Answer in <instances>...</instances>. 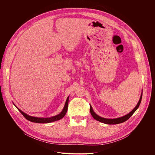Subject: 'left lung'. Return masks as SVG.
Segmentation results:
<instances>
[{"instance_id":"left-lung-1","label":"left lung","mask_w":155,"mask_h":155,"mask_svg":"<svg viewBox=\"0 0 155 155\" xmlns=\"http://www.w3.org/2000/svg\"><path fill=\"white\" fill-rule=\"evenodd\" d=\"M142 93L141 94V96H140V99L137 104V105L135 107V108L132 110V111L129 113L128 114L122 117H120V118H114V119H108V118H102L99 115H97L93 110V108L90 105V113L92 115V117L95 119L97 121H100L101 123H104L105 124H120V123H123L124 121H126V120H127L132 115H133V114L136 111V110L139 108V105H140V104L141 102V101H142Z\"/></svg>"}]
</instances>
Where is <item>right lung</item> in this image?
<instances>
[{"instance_id": "right-lung-1", "label": "right lung", "mask_w": 155, "mask_h": 155, "mask_svg": "<svg viewBox=\"0 0 155 155\" xmlns=\"http://www.w3.org/2000/svg\"><path fill=\"white\" fill-rule=\"evenodd\" d=\"M69 96L67 98V100H66L65 105L64 107L63 110H62V112L54 117H51L50 118H38V117H32L30 115H28V114H25V112H23V111H21L20 109H19L17 107H16V105H15V106L18 108V110L21 112V114L23 115L28 120L31 121V122H34V123H51V122H53L55 121H58L61 120V118H62L66 114V112L68 111V103H69Z\"/></svg>"}]
</instances>
